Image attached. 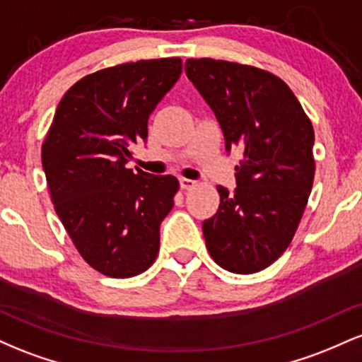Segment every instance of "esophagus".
<instances>
[{"instance_id":"esophagus-1","label":"esophagus","mask_w":362,"mask_h":362,"mask_svg":"<svg viewBox=\"0 0 362 362\" xmlns=\"http://www.w3.org/2000/svg\"><path fill=\"white\" fill-rule=\"evenodd\" d=\"M195 185H197V182H195V180H190V178H180V187L184 190L194 189Z\"/></svg>"}]
</instances>
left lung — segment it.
<instances>
[{
    "instance_id": "left-lung-1",
    "label": "left lung",
    "mask_w": 362,
    "mask_h": 362,
    "mask_svg": "<svg viewBox=\"0 0 362 362\" xmlns=\"http://www.w3.org/2000/svg\"><path fill=\"white\" fill-rule=\"evenodd\" d=\"M187 78L209 103L226 149L240 148L236 189L218 185L219 209L202 223L219 267L253 274L274 264L298 230L315 178L311 120L276 74L209 57L185 61Z\"/></svg>"
}]
</instances>
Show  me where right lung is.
<instances>
[{
    "label": "right lung",
    "instance_id": "right-lung-1",
    "mask_svg": "<svg viewBox=\"0 0 362 362\" xmlns=\"http://www.w3.org/2000/svg\"><path fill=\"white\" fill-rule=\"evenodd\" d=\"M180 73V57H163L86 74L61 98L42 143L54 209L80 255L103 276H138L156 260L178 180L132 172L127 163Z\"/></svg>",
    "mask_w": 362,
    "mask_h": 362
}]
</instances>
